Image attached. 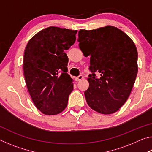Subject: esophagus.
Segmentation results:
<instances>
[{"mask_svg": "<svg viewBox=\"0 0 152 152\" xmlns=\"http://www.w3.org/2000/svg\"><path fill=\"white\" fill-rule=\"evenodd\" d=\"M83 78H84L83 76H82V75H80V76H78V77H76V78H75V80H76V81L78 82V81H80V80H81L83 79Z\"/></svg>", "mask_w": 152, "mask_h": 152, "instance_id": "1", "label": "esophagus"}]
</instances>
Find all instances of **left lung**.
Here are the masks:
<instances>
[{
	"label": "left lung",
	"mask_w": 152,
	"mask_h": 152,
	"mask_svg": "<svg viewBox=\"0 0 152 152\" xmlns=\"http://www.w3.org/2000/svg\"><path fill=\"white\" fill-rule=\"evenodd\" d=\"M79 48L90 56L89 87L84 92L89 107L101 114L117 112L127 101L137 76V51L134 42L113 26L78 32ZM99 72L97 78L95 73Z\"/></svg>",
	"instance_id": "8db88e82"
}]
</instances>
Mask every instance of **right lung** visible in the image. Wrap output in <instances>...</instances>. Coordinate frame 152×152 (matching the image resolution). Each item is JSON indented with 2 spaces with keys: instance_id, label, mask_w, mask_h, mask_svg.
Here are the masks:
<instances>
[{
  "instance_id": "1",
  "label": "right lung",
  "mask_w": 152,
  "mask_h": 152,
  "mask_svg": "<svg viewBox=\"0 0 152 152\" xmlns=\"http://www.w3.org/2000/svg\"><path fill=\"white\" fill-rule=\"evenodd\" d=\"M78 31L49 27L31 39L25 48L23 72L31 99L46 115L62 112L73 91L68 72V50L76 41Z\"/></svg>"
}]
</instances>
